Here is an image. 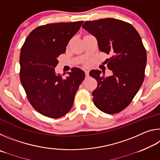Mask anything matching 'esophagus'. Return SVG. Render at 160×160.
I'll return each instance as SVG.
<instances>
[{
	"instance_id": "esophagus-1",
	"label": "esophagus",
	"mask_w": 160,
	"mask_h": 160,
	"mask_svg": "<svg viewBox=\"0 0 160 160\" xmlns=\"http://www.w3.org/2000/svg\"><path fill=\"white\" fill-rule=\"evenodd\" d=\"M85 75L87 77L89 75V70H85Z\"/></svg>"
}]
</instances>
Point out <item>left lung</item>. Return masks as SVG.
<instances>
[{"label":"left lung","mask_w":160,"mask_h":160,"mask_svg":"<svg viewBox=\"0 0 160 160\" xmlns=\"http://www.w3.org/2000/svg\"><path fill=\"white\" fill-rule=\"evenodd\" d=\"M83 29L96 37L99 49L111 54L107 67L113 74L101 75L92 70L90 76L97 81L92 94L93 102L102 112L113 114L128 106L145 78L147 53L138 32L131 24L114 18L86 21Z\"/></svg>","instance_id":"1"}]
</instances>
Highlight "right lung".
Listing matches in <instances>:
<instances>
[{
  "mask_svg": "<svg viewBox=\"0 0 160 160\" xmlns=\"http://www.w3.org/2000/svg\"><path fill=\"white\" fill-rule=\"evenodd\" d=\"M83 21L39 26L27 37L20 51V78L29 102L38 112L49 118L66 115L85 73L72 68L63 78L56 74L58 57L66 52L71 38Z\"/></svg>",
  "mask_w": 160,
  "mask_h": 160,
  "instance_id": "1",
  "label": "right lung"
}]
</instances>
